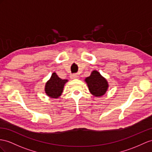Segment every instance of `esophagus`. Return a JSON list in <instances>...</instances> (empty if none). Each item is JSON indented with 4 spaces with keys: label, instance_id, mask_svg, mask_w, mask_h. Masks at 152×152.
<instances>
[{
    "label": "esophagus",
    "instance_id": "34e87169",
    "mask_svg": "<svg viewBox=\"0 0 152 152\" xmlns=\"http://www.w3.org/2000/svg\"><path fill=\"white\" fill-rule=\"evenodd\" d=\"M70 77H71V78L72 79V80H75V79H76L77 78V75H71V76H70Z\"/></svg>",
    "mask_w": 152,
    "mask_h": 152
}]
</instances>
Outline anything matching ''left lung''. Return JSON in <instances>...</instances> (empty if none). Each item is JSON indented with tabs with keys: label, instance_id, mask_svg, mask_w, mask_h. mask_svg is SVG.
<instances>
[{
	"label": "left lung",
	"instance_id": "1",
	"mask_svg": "<svg viewBox=\"0 0 152 152\" xmlns=\"http://www.w3.org/2000/svg\"><path fill=\"white\" fill-rule=\"evenodd\" d=\"M85 81L91 94L95 97L103 96L109 87L107 80L96 70L93 71L90 76L85 79Z\"/></svg>",
	"mask_w": 152,
	"mask_h": 152
}]
</instances>
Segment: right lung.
<instances>
[{"instance_id":"add662e5","label":"right lung","mask_w":152,"mask_h":152,"mask_svg":"<svg viewBox=\"0 0 152 152\" xmlns=\"http://www.w3.org/2000/svg\"><path fill=\"white\" fill-rule=\"evenodd\" d=\"M67 81V80L60 78L56 72H53L45 85V92L46 95L50 98L57 99L60 98L63 92L65 85Z\"/></svg>"}]
</instances>
